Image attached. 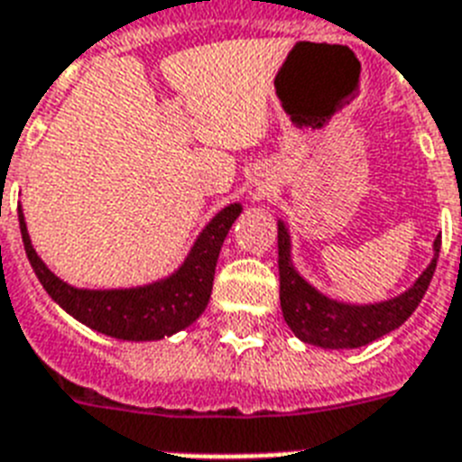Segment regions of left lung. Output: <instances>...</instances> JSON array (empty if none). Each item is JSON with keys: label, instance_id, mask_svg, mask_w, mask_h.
<instances>
[{"label": "left lung", "instance_id": "8db88e82", "mask_svg": "<svg viewBox=\"0 0 462 462\" xmlns=\"http://www.w3.org/2000/svg\"><path fill=\"white\" fill-rule=\"evenodd\" d=\"M441 235L434 239L432 263L422 270L411 290L389 301L341 303L310 287L291 263V242L287 225L277 223V265H280V306L284 322L306 344L322 348H358L389 335L413 316L437 268Z\"/></svg>", "mask_w": 462, "mask_h": 462}]
</instances>
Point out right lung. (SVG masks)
Here are the masks:
<instances>
[{
	"mask_svg": "<svg viewBox=\"0 0 462 462\" xmlns=\"http://www.w3.org/2000/svg\"><path fill=\"white\" fill-rule=\"evenodd\" d=\"M242 206L230 204L216 213L180 265L166 280L130 290H78L63 282L42 263L30 242L23 211L18 208L21 237L25 254L42 282L47 294L61 306L69 316L101 335L123 341H153L171 337L189 328L208 306L213 290V275L232 223L239 218Z\"/></svg>",
	"mask_w": 462,
	"mask_h": 462,
	"instance_id": "obj_1",
	"label": "right lung"
}]
</instances>
